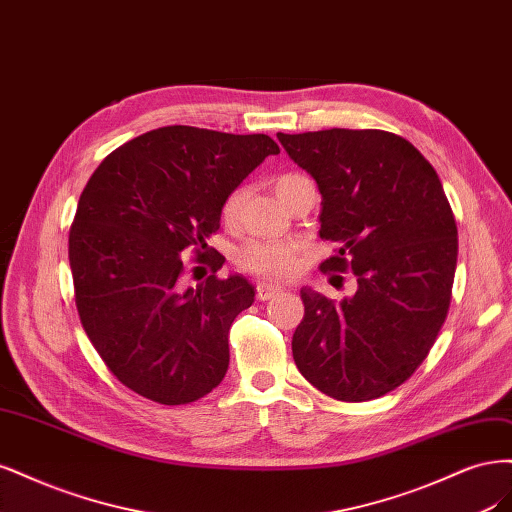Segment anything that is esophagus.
I'll return each instance as SVG.
<instances>
[{"label": "esophagus", "instance_id": "34e87169", "mask_svg": "<svg viewBox=\"0 0 512 512\" xmlns=\"http://www.w3.org/2000/svg\"><path fill=\"white\" fill-rule=\"evenodd\" d=\"M280 293V289L278 287H274V285H268V283H259L257 285V289H255V295H257V300H272L274 295H278Z\"/></svg>", "mask_w": 512, "mask_h": 512}]
</instances>
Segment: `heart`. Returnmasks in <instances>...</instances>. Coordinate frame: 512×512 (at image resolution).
Wrapping results in <instances>:
<instances>
[{
    "label": "heart",
    "instance_id": "b5f03b06",
    "mask_svg": "<svg viewBox=\"0 0 512 512\" xmlns=\"http://www.w3.org/2000/svg\"><path fill=\"white\" fill-rule=\"evenodd\" d=\"M274 191L280 197V202L285 206L293 200L295 195L300 193V189L310 187V178L304 174H278L274 180ZM244 200V189L238 187L232 193L225 197V202L221 206V219L225 225H234L238 221L240 206ZM238 268L244 272H251L263 278H285L298 270L300 255L298 249L291 242L283 240H249L236 255Z\"/></svg>",
    "mask_w": 512,
    "mask_h": 512
}]
</instances>
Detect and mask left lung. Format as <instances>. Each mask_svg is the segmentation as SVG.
Listing matches in <instances>:
<instances>
[{
  "mask_svg": "<svg viewBox=\"0 0 512 512\" xmlns=\"http://www.w3.org/2000/svg\"><path fill=\"white\" fill-rule=\"evenodd\" d=\"M317 180L321 272H353V298L302 289L295 366L321 393L366 402L400 387L434 346L451 306L457 225L442 183L415 146L383 129L276 134Z\"/></svg>",
  "mask_w": 512,
  "mask_h": 512,
  "instance_id": "8db88e82",
  "label": "left lung"
}]
</instances>
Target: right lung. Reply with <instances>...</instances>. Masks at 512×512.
<instances>
[{
    "instance_id": "right-lung-1",
    "label": "right lung",
    "mask_w": 512,
    "mask_h": 512,
    "mask_svg": "<svg viewBox=\"0 0 512 512\" xmlns=\"http://www.w3.org/2000/svg\"><path fill=\"white\" fill-rule=\"evenodd\" d=\"M278 153L266 134L168 125L119 146L89 178L70 227L76 308L108 370L142 398L189 404L223 381L229 327L255 291L214 274L225 257L207 258L206 240L225 197ZM187 248L213 270L197 288L179 280Z\"/></svg>"
}]
</instances>
